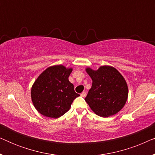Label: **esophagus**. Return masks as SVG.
<instances>
[{
  "instance_id": "obj_1",
  "label": "esophagus",
  "mask_w": 155,
  "mask_h": 155,
  "mask_svg": "<svg viewBox=\"0 0 155 155\" xmlns=\"http://www.w3.org/2000/svg\"><path fill=\"white\" fill-rule=\"evenodd\" d=\"M86 94H87V93H86L85 92H82L81 93V94H80V95H81V97H84L86 96Z\"/></svg>"
}]
</instances>
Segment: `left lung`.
<instances>
[{
    "instance_id": "1",
    "label": "left lung",
    "mask_w": 155,
    "mask_h": 155,
    "mask_svg": "<svg viewBox=\"0 0 155 155\" xmlns=\"http://www.w3.org/2000/svg\"><path fill=\"white\" fill-rule=\"evenodd\" d=\"M92 80V87L84 100L97 115L109 117L119 112L126 104L128 88L123 75L110 65L100 66L97 71L87 68Z\"/></svg>"
}]
</instances>
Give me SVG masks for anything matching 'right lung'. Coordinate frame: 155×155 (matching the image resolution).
Segmentation results:
<instances>
[{
	"instance_id": "obj_1",
	"label": "right lung",
	"mask_w": 155,
	"mask_h": 155,
	"mask_svg": "<svg viewBox=\"0 0 155 155\" xmlns=\"http://www.w3.org/2000/svg\"><path fill=\"white\" fill-rule=\"evenodd\" d=\"M73 68L62 65L48 67L40 74L31 90L33 105L40 114L48 118L61 117L71 109L80 94L74 90L68 77Z\"/></svg>"
}]
</instances>
